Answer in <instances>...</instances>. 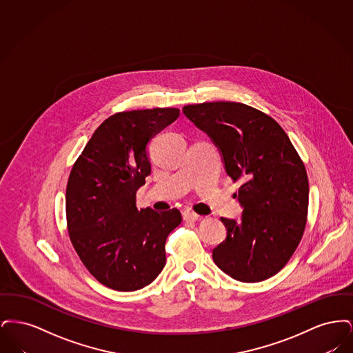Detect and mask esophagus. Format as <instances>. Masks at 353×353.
I'll return each mask as SVG.
<instances>
[{
    "label": "esophagus",
    "instance_id": "esophagus-1",
    "mask_svg": "<svg viewBox=\"0 0 353 353\" xmlns=\"http://www.w3.org/2000/svg\"><path fill=\"white\" fill-rule=\"evenodd\" d=\"M183 217H184V221H186V222H194V221L201 219L199 214H196V213H193V212H189V210L184 212Z\"/></svg>",
    "mask_w": 353,
    "mask_h": 353
}]
</instances>
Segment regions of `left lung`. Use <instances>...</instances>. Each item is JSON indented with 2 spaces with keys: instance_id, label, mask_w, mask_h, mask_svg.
I'll return each instance as SVG.
<instances>
[{
  "instance_id": "1",
  "label": "left lung",
  "mask_w": 353,
  "mask_h": 353,
  "mask_svg": "<svg viewBox=\"0 0 353 353\" xmlns=\"http://www.w3.org/2000/svg\"><path fill=\"white\" fill-rule=\"evenodd\" d=\"M183 112L212 137L233 183L242 181V217L221 219L228 236L213 261L233 279L262 282L283 269L301 243L308 212L304 163L283 128L248 104L209 101Z\"/></svg>"
}]
</instances>
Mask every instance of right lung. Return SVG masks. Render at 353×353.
<instances>
[{
    "label": "right lung",
    "mask_w": 353,
    "mask_h": 353,
    "mask_svg": "<svg viewBox=\"0 0 353 353\" xmlns=\"http://www.w3.org/2000/svg\"><path fill=\"white\" fill-rule=\"evenodd\" d=\"M179 115V108L111 115L97 128L70 172V241L84 268L112 290H140L165 266V242L181 223V213L137 210L136 192L151 173L148 141Z\"/></svg>",
    "instance_id": "right-lung-1"
}]
</instances>
